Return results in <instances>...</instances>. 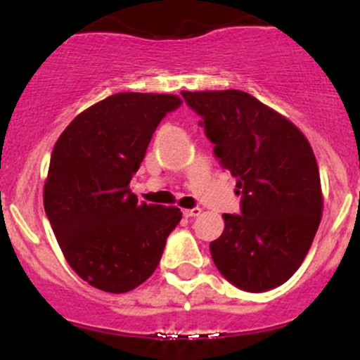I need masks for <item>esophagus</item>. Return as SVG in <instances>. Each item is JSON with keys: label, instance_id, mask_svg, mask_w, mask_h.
I'll return each instance as SVG.
<instances>
[{"label": "esophagus", "instance_id": "esophagus-1", "mask_svg": "<svg viewBox=\"0 0 360 360\" xmlns=\"http://www.w3.org/2000/svg\"><path fill=\"white\" fill-rule=\"evenodd\" d=\"M200 211H202L200 207H193V209H184V211H183V214L186 216V218H195V216H198V214H200Z\"/></svg>", "mask_w": 360, "mask_h": 360}]
</instances>
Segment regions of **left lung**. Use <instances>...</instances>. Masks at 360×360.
Returning <instances> with one entry per match:
<instances>
[{
    "instance_id": "left-lung-1",
    "label": "left lung",
    "mask_w": 360,
    "mask_h": 360,
    "mask_svg": "<svg viewBox=\"0 0 360 360\" xmlns=\"http://www.w3.org/2000/svg\"><path fill=\"white\" fill-rule=\"evenodd\" d=\"M211 141L223 169L236 177L239 214L209 244L226 281L267 292L290 280L322 218V190L308 139L276 110L237 89L181 93Z\"/></svg>"
}]
</instances>
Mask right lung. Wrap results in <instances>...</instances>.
Masks as SVG:
<instances>
[{
	"label": "right lung",
	"mask_w": 360,
	"mask_h": 360,
	"mask_svg": "<svg viewBox=\"0 0 360 360\" xmlns=\"http://www.w3.org/2000/svg\"><path fill=\"white\" fill-rule=\"evenodd\" d=\"M176 95L117 93L80 112L54 146L44 207L70 267L91 287L123 294L158 267L177 207L148 205L131 193L160 121Z\"/></svg>",
	"instance_id": "right-lung-1"
}]
</instances>
